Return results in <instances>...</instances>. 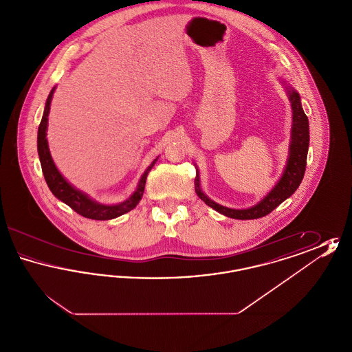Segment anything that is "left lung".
Segmentation results:
<instances>
[{"mask_svg": "<svg viewBox=\"0 0 352 352\" xmlns=\"http://www.w3.org/2000/svg\"><path fill=\"white\" fill-rule=\"evenodd\" d=\"M286 89L289 92V100L292 102V109H293V126H292L289 160H287V165L285 168L281 179L263 201L247 210H232V208L223 207L218 203L208 199L201 192L199 177L197 173L195 182H194L197 195L207 206L212 207L214 210H217L218 212L228 217V218L240 219V220L263 218V217L270 214L285 199H287L301 184L302 178H303V174L306 170V158H307V149H309V137H310L309 135V120L302 109L300 95L290 87H286Z\"/></svg>", "mask_w": 352, "mask_h": 352, "instance_id": "left-lung-1", "label": "left lung"}]
</instances>
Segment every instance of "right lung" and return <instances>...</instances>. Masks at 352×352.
Instances as JSON below:
<instances>
[{
  "label": "right lung",
  "mask_w": 352,
  "mask_h": 352,
  "mask_svg": "<svg viewBox=\"0 0 352 352\" xmlns=\"http://www.w3.org/2000/svg\"><path fill=\"white\" fill-rule=\"evenodd\" d=\"M54 91H55V88L51 89L50 95L46 100L45 112H43V116H42L39 128H38L39 161H41V166H42V171H43L45 179H46V184L49 186L51 192L59 201L66 203L75 212H78L79 215H82L84 218L95 219V220H109V219L118 218L120 215H124V214L129 212L138 204V201H141L142 194H144V188H145V184H146V177H148L151 168L154 166V164L157 162V158L151 162V166L146 168V171L144 173V175L140 179L137 190L134 191L133 195L128 201H122L120 204H115V206H105V204H100L98 201H92L82 191L74 188L71 184H68L52 162L49 145H47V138H46V129H47V118H49V112H50L51 99H52Z\"/></svg>",
  "instance_id": "add662e5"
}]
</instances>
